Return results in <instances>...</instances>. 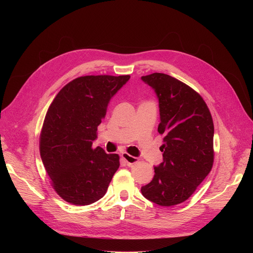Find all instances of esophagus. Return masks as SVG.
Segmentation results:
<instances>
[{"instance_id": "obj_1", "label": "esophagus", "mask_w": 253, "mask_h": 253, "mask_svg": "<svg viewBox=\"0 0 253 253\" xmlns=\"http://www.w3.org/2000/svg\"><path fill=\"white\" fill-rule=\"evenodd\" d=\"M121 157H122L123 160L127 163L128 166H131V165H133V164H135V163L138 162V159H137V158L132 157V156H130V155L127 154V153H123Z\"/></svg>"}]
</instances>
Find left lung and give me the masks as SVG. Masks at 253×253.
Returning <instances> with one entry per match:
<instances>
[{"instance_id":"obj_1","label":"left lung","mask_w":253,"mask_h":253,"mask_svg":"<svg viewBox=\"0 0 253 253\" xmlns=\"http://www.w3.org/2000/svg\"><path fill=\"white\" fill-rule=\"evenodd\" d=\"M141 79L157 93L158 132L164 135L163 162L141 194L160 206L177 205L195 193L213 166V120L202 96L179 80L161 73Z\"/></svg>"}]
</instances>
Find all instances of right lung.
Listing matches in <instances>:
<instances>
[{"label":"right lung","instance_id":"right-lung-1","mask_svg":"<svg viewBox=\"0 0 253 253\" xmlns=\"http://www.w3.org/2000/svg\"><path fill=\"white\" fill-rule=\"evenodd\" d=\"M124 76H83L66 84L51 102L40 133V154L52 188L77 206L101 199L120 166L117 154L92 148L112 96Z\"/></svg>","mask_w":253,"mask_h":253}]
</instances>
